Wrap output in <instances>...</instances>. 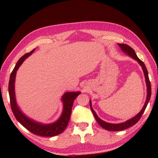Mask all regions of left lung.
Masks as SVG:
<instances>
[{
  "mask_svg": "<svg viewBox=\"0 0 158 158\" xmlns=\"http://www.w3.org/2000/svg\"><path fill=\"white\" fill-rule=\"evenodd\" d=\"M118 45L121 47V50L125 52V53L127 54L128 55L132 57V59H135L136 60L138 61V63H139V64L142 66L143 72H144V76H145V80H146V86H147V97H146V102L144 105V107L142 109L141 111L138 113L136 116L134 117L133 118L129 119V120L122 123H118V124H112V123H109L103 121L102 120L101 118H99L98 116L97 115L96 113L94 111V110L92 108V102L91 100H89V106H90V109L92 110V111L94 114V116L95 118V120L97 121L99 125L103 127L104 129H106L107 131H123L125 130V129L131 127L133 125H135V124L140 120L142 114L144 113L145 109L148 106V103L149 102L150 97H151V84L149 80V77H148V70L146 68V66L144 63L143 62L139 59V58L137 56L136 52L131 47H130L128 45L126 44H118Z\"/></svg>",
  "mask_w": 158,
  "mask_h": 158,
  "instance_id": "left-lung-1",
  "label": "left lung"
}]
</instances>
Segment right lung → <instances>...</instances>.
<instances>
[{"label":"right lung","instance_id":"right-lung-1","mask_svg":"<svg viewBox=\"0 0 158 158\" xmlns=\"http://www.w3.org/2000/svg\"><path fill=\"white\" fill-rule=\"evenodd\" d=\"M35 49H33L31 52L23 55L21 58L19 59L15 67L12 70L10 76V80L8 84V93L10 96V106L12 111L14 117H16L17 121L20 123L22 126L24 127L28 131H30L34 135L41 136L51 137L59 135L61 132L64 131V129L68 125V123L70 120L71 115L72 107L73 106V102L74 99L77 98L78 95L81 94L80 92H66L62 96V102H63V111L61 114V116L56 122L51 124H43L38 123L32 119L27 117L19 109L16 101L15 96V88H14V84H15L16 74L18 69L20 66L22 64L26 58L30 56Z\"/></svg>","mask_w":158,"mask_h":158}]
</instances>
